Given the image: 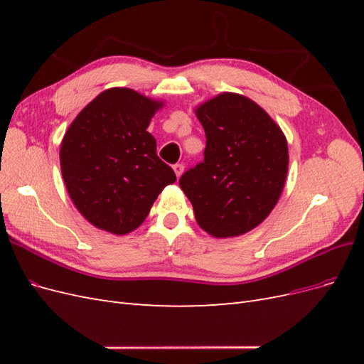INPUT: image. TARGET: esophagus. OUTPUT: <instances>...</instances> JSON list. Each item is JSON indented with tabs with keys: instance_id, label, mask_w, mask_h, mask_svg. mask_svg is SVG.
<instances>
[{
	"instance_id": "esophagus-1",
	"label": "esophagus",
	"mask_w": 364,
	"mask_h": 364,
	"mask_svg": "<svg viewBox=\"0 0 364 364\" xmlns=\"http://www.w3.org/2000/svg\"><path fill=\"white\" fill-rule=\"evenodd\" d=\"M173 170H174L176 176H178V178H181V174L183 173V164H174L173 165Z\"/></svg>"
}]
</instances>
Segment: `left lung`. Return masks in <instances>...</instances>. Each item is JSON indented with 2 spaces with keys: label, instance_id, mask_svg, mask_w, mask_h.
Segmentation results:
<instances>
[{
  "label": "left lung",
  "instance_id": "left-lung-1",
  "mask_svg": "<svg viewBox=\"0 0 364 364\" xmlns=\"http://www.w3.org/2000/svg\"><path fill=\"white\" fill-rule=\"evenodd\" d=\"M196 114L206 147L203 161L181 176V188L208 234H246L270 214L282 193L287 139L264 109L238 94H220Z\"/></svg>",
  "mask_w": 364,
  "mask_h": 364
}]
</instances>
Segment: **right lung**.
<instances>
[{"instance_id": "add662e5", "label": "right lung", "mask_w": 364, "mask_h": 364, "mask_svg": "<svg viewBox=\"0 0 364 364\" xmlns=\"http://www.w3.org/2000/svg\"><path fill=\"white\" fill-rule=\"evenodd\" d=\"M162 103L127 87L97 95L68 127L60 168L68 194L95 228L117 235L136 229L176 181L147 127Z\"/></svg>"}]
</instances>
